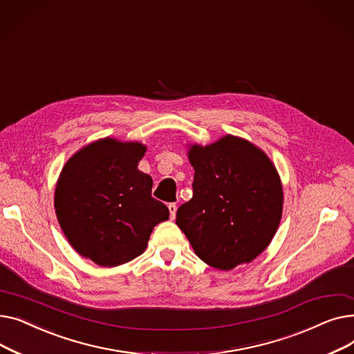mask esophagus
Here are the masks:
<instances>
[{
	"mask_svg": "<svg viewBox=\"0 0 354 354\" xmlns=\"http://www.w3.org/2000/svg\"><path fill=\"white\" fill-rule=\"evenodd\" d=\"M167 208H169V212H171V218H172V219H175V216H176V209H178L176 203H169V205H167Z\"/></svg>",
	"mask_w": 354,
	"mask_h": 354,
	"instance_id": "esophagus-1",
	"label": "esophagus"
}]
</instances>
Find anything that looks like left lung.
I'll list each match as a JSON object with an SVG mask.
<instances>
[{
    "label": "left lung",
    "mask_w": 354,
    "mask_h": 354,
    "mask_svg": "<svg viewBox=\"0 0 354 354\" xmlns=\"http://www.w3.org/2000/svg\"><path fill=\"white\" fill-rule=\"evenodd\" d=\"M194 196L176 224L208 266L230 271L251 263L274 238L283 215V185L274 163L251 142L232 135L192 145Z\"/></svg>",
    "instance_id": "8db88e82"
}]
</instances>
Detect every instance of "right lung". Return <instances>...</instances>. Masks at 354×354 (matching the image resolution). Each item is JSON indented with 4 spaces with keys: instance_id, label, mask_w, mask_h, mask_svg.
Listing matches in <instances>:
<instances>
[{
    "instance_id": "obj_1",
    "label": "right lung",
    "mask_w": 354,
    "mask_h": 354,
    "mask_svg": "<svg viewBox=\"0 0 354 354\" xmlns=\"http://www.w3.org/2000/svg\"><path fill=\"white\" fill-rule=\"evenodd\" d=\"M139 142L104 138L74 153L54 192L59 224L82 257L102 267L132 261L169 209L152 198L153 180L138 169Z\"/></svg>"
}]
</instances>
